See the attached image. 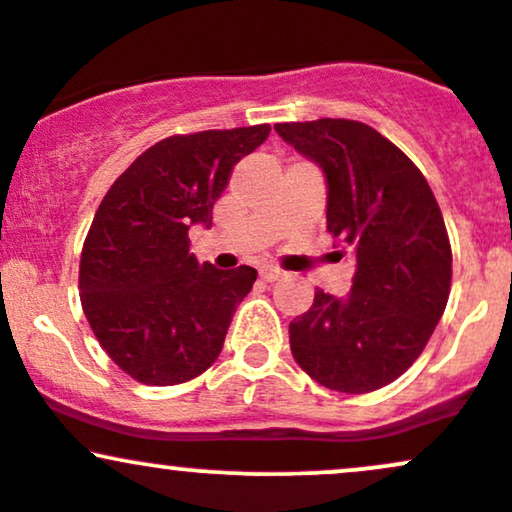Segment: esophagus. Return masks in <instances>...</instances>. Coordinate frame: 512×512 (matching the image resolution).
I'll return each mask as SVG.
<instances>
[{
  "instance_id": "34e87169",
  "label": "esophagus",
  "mask_w": 512,
  "mask_h": 512,
  "mask_svg": "<svg viewBox=\"0 0 512 512\" xmlns=\"http://www.w3.org/2000/svg\"><path fill=\"white\" fill-rule=\"evenodd\" d=\"M260 276L264 281H279L281 276H284V272L281 269L272 267V264H264V267H260Z\"/></svg>"
}]
</instances>
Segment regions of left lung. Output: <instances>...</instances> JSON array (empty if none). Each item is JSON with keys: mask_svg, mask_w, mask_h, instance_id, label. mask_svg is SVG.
<instances>
[{"mask_svg": "<svg viewBox=\"0 0 512 512\" xmlns=\"http://www.w3.org/2000/svg\"><path fill=\"white\" fill-rule=\"evenodd\" d=\"M274 129L322 170L327 231L356 260L344 298L315 289L308 313L291 322V354L330 390L390 385L424 351L448 303L452 252L436 197L421 170L363 122Z\"/></svg>", "mask_w": 512, "mask_h": 512, "instance_id": "1", "label": "left lung"}]
</instances>
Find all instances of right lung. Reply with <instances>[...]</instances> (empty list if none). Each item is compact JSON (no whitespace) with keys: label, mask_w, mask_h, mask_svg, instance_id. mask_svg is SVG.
<instances>
[{"label":"right lung","mask_w":512,"mask_h":512,"mask_svg":"<svg viewBox=\"0 0 512 512\" xmlns=\"http://www.w3.org/2000/svg\"><path fill=\"white\" fill-rule=\"evenodd\" d=\"M269 132L255 125L163 139L113 182L93 216L81 305L108 356L139 383H185L219 358L257 272L199 264L187 231L211 226L233 166Z\"/></svg>","instance_id":"add662e5"}]
</instances>
